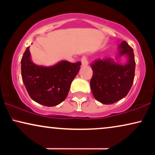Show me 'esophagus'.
Listing matches in <instances>:
<instances>
[{
    "mask_svg": "<svg viewBox=\"0 0 155 155\" xmlns=\"http://www.w3.org/2000/svg\"><path fill=\"white\" fill-rule=\"evenodd\" d=\"M81 62L82 65H88V61L87 58L86 56H83L81 58Z\"/></svg>",
    "mask_w": 155,
    "mask_h": 155,
    "instance_id": "1",
    "label": "esophagus"
}]
</instances>
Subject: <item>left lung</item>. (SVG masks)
Instances as JSON below:
<instances>
[{
    "instance_id": "left-lung-1",
    "label": "left lung",
    "mask_w": 155,
    "mask_h": 155,
    "mask_svg": "<svg viewBox=\"0 0 155 155\" xmlns=\"http://www.w3.org/2000/svg\"><path fill=\"white\" fill-rule=\"evenodd\" d=\"M118 48V56H128L125 64L105 58L96 59L90 65L93 71L90 80L92 92L97 101L104 104H114L126 97L134 80L135 61L133 48L125 41Z\"/></svg>"
}]
</instances>
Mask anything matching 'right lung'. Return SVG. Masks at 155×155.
I'll list each match as a JSON object with an SVG mask.
<instances>
[{
	"label": "right lung",
	"instance_id": "add662e5",
	"mask_svg": "<svg viewBox=\"0 0 155 155\" xmlns=\"http://www.w3.org/2000/svg\"><path fill=\"white\" fill-rule=\"evenodd\" d=\"M80 65V61H62L54 66H39L31 61L28 46L21 60L23 83L34 101L46 107H54L66 98Z\"/></svg>",
	"mask_w": 155,
	"mask_h": 155
}]
</instances>
